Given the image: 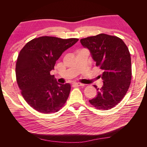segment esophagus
<instances>
[{
    "mask_svg": "<svg viewBox=\"0 0 147 147\" xmlns=\"http://www.w3.org/2000/svg\"><path fill=\"white\" fill-rule=\"evenodd\" d=\"M73 84L74 86H84V84L80 83H73Z\"/></svg>",
    "mask_w": 147,
    "mask_h": 147,
    "instance_id": "obj_1",
    "label": "esophagus"
}]
</instances>
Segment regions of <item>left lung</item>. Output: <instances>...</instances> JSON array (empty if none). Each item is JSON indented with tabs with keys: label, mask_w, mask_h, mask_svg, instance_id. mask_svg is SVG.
I'll list each match as a JSON object with an SVG mask.
<instances>
[{
	"label": "left lung",
	"mask_w": 147,
	"mask_h": 147,
	"mask_svg": "<svg viewBox=\"0 0 147 147\" xmlns=\"http://www.w3.org/2000/svg\"><path fill=\"white\" fill-rule=\"evenodd\" d=\"M102 73L103 86H96L97 94L89 100L99 110L112 109L126 94L131 80V59L126 44L116 36L100 34L80 40Z\"/></svg>",
	"instance_id": "obj_1"
}]
</instances>
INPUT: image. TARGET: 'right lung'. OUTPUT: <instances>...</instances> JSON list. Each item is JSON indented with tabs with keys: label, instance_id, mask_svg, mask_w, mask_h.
I'll return each mask as SVG.
<instances>
[{
	"label": "right lung",
	"instance_id": "right-lung-1",
	"mask_svg": "<svg viewBox=\"0 0 147 147\" xmlns=\"http://www.w3.org/2000/svg\"><path fill=\"white\" fill-rule=\"evenodd\" d=\"M78 41L43 36L32 39L20 51L16 64V81L24 100L35 110L55 113L67 100L70 84L57 83L50 71L61 55Z\"/></svg>",
	"mask_w": 147,
	"mask_h": 147
}]
</instances>
